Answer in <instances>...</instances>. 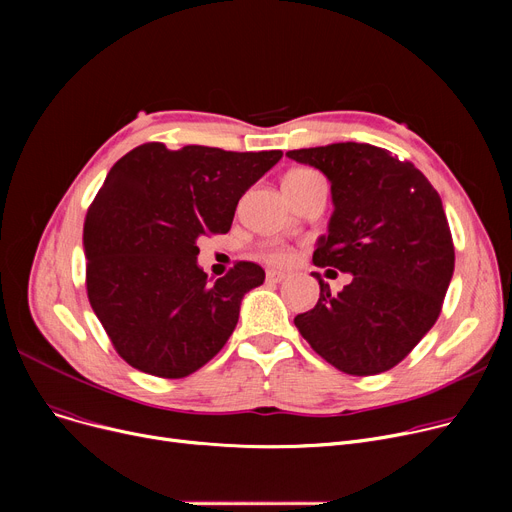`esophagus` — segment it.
<instances>
[{"instance_id":"esophagus-1","label":"esophagus","mask_w":512,"mask_h":512,"mask_svg":"<svg viewBox=\"0 0 512 512\" xmlns=\"http://www.w3.org/2000/svg\"><path fill=\"white\" fill-rule=\"evenodd\" d=\"M288 278V274H284V272H278V270H267V282H274V284H278V282H282V280H286Z\"/></svg>"}]
</instances>
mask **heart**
Segmentation results:
<instances>
[{
  "label": "heart",
  "instance_id": "1",
  "mask_svg": "<svg viewBox=\"0 0 512 512\" xmlns=\"http://www.w3.org/2000/svg\"><path fill=\"white\" fill-rule=\"evenodd\" d=\"M321 176L311 170V168H297L288 172V176L284 178V186H301L313 180H319ZM259 257H263L267 263L272 265H286L292 259V253L286 245H280V242H265V245L259 247Z\"/></svg>",
  "mask_w": 512,
  "mask_h": 512
}]
</instances>
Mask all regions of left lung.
Here are the masks:
<instances>
[{"mask_svg":"<svg viewBox=\"0 0 512 512\" xmlns=\"http://www.w3.org/2000/svg\"><path fill=\"white\" fill-rule=\"evenodd\" d=\"M332 182L334 213L313 253L317 267L353 274L294 317L313 351L348 375H375L405 359L432 330L454 272L442 199L407 159L367 143L286 153Z\"/></svg>","mask_w":512,"mask_h":512,"instance_id":"1","label":"left lung"}]
</instances>
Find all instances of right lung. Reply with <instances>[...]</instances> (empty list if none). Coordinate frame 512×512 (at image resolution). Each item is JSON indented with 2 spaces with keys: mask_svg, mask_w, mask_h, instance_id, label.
<instances>
[{
  "mask_svg": "<svg viewBox=\"0 0 512 512\" xmlns=\"http://www.w3.org/2000/svg\"><path fill=\"white\" fill-rule=\"evenodd\" d=\"M280 159L145 143L116 161L87 211L83 245L89 303L128 365L176 380L222 351L265 272L236 261L209 282L197 238L226 234L240 197Z\"/></svg>",
  "mask_w": 512,
  "mask_h": 512,
  "instance_id": "obj_1",
  "label": "right lung"
}]
</instances>
